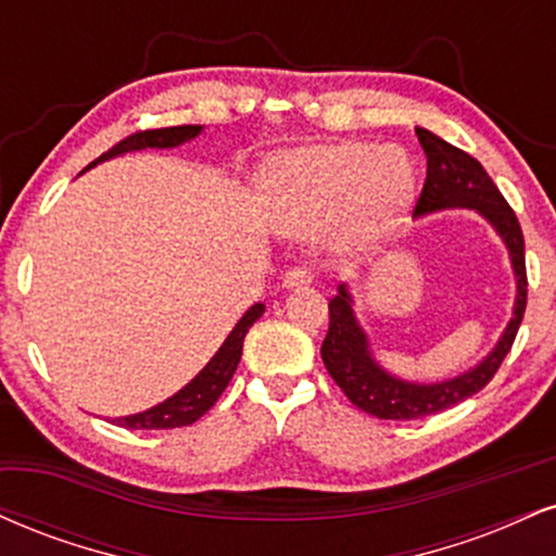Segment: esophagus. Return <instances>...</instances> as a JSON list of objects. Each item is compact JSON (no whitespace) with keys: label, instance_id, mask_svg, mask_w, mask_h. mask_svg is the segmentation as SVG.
<instances>
[{"label":"esophagus","instance_id":"obj_1","mask_svg":"<svg viewBox=\"0 0 556 556\" xmlns=\"http://www.w3.org/2000/svg\"><path fill=\"white\" fill-rule=\"evenodd\" d=\"M313 282V271L307 266H295L282 277V287L285 290H295V287H305Z\"/></svg>","mask_w":556,"mask_h":556}]
</instances>
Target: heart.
<instances>
[{
    "label": "heart",
    "mask_w": 556,
    "mask_h": 556,
    "mask_svg": "<svg viewBox=\"0 0 556 556\" xmlns=\"http://www.w3.org/2000/svg\"><path fill=\"white\" fill-rule=\"evenodd\" d=\"M412 191V160L399 147H298L264 170L266 219L274 230L305 238L329 225V243L342 253L378 245L396 227Z\"/></svg>",
    "instance_id": "1"
}]
</instances>
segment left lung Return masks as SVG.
I'll return each mask as SVG.
<instances>
[{
  "label": "left lung",
  "mask_w": 556,
  "mask_h": 556,
  "mask_svg": "<svg viewBox=\"0 0 556 556\" xmlns=\"http://www.w3.org/2000/svg\"><path fill=\"white\" fill-rule=\"evenodd\" d=\"M417 137L427 155V178L414 217H427V214L445 210H473L479 217H484L510 256L515 277L513 316L507 320L505 331L500 333L497 344L477 365L453 378L419 383V380L393 376L378 363L370 346V337L359 326L357 313H354L350 285H339L337 295L329 303V333L320 344V357H324L329 376L344 391V396L357 409L378 419L430 417V414L456 406L464 399L479 393L494 378L505 354L510 352L526 313V243L515 212L507 206L505 197L494 186V180L486 176V170L481 168L479 160H473L469 152L447 144L445 139L427 129H417Z\"/></svg>",
  "instance_id": "left-lung-1"
}]
</instances>
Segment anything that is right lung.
I'll list each match as a JSON object with an SVG mask.
<instances>
[{
  "label": "right lung",
  "instance_id": "1",
  "mask_svg": "<svg viewBox=\"0 0 556 556\" xmlns=\"http://www.w3.org/2000/svg\"><path fill=\"white\" fill-rule=\"evenodd\" d=\"M202 131L204 126H170V129L137 131L131 134V137H126L124 142L111 147L105 155L92 160L85 170L96 168L98 163H105V160L126 155V152L152 150V147H155V150H173V147H180L191 142V139H197ZM264 303L251 305L249 311L243 313V318L232 326V331L227 333L223 346L214 352L210 363H206L189 383L180 388L178 393H173L170 399L160 401V404L150 406V409L144 412L129 414V417H116L113 422L118 427H126V430H173V427L193 425L199 417H204V414L214 406V401L223 396L227 383H230L232 372H236V367L240 363V354H243L245 333H249L251 326L256 324L261 316H264Z\"/></svg>",
  "mask_w": 556,
  "mask_h": 556
}]
</instances>
